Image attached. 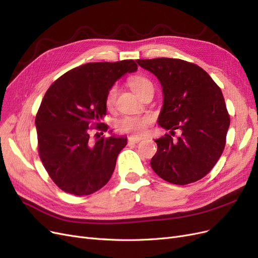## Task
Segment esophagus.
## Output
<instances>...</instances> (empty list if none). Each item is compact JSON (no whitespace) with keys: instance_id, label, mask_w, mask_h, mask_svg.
I'll return each instance as SVG.
<instances>
[{"instance_id":"34e87169","label":"esophagus","mask_w":258,"mask_h":258,"mask_svg":"<svg viewBox=\"0 0 258 258\" xmlns=\"http://www.w3.org/2000/svg\"><path fill=\"white\" fill-rule=\"evenodd\" d=\"M141 140H142L141 138L131 136V137H129V138H128V142H129V143H139L140 141H141Z\"/></svg>"}]
</instances>
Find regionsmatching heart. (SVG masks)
Wrapping results in <instances>:
<instances>
[{"label": "heart", "instance_id": "obj_1", "mask_svg": "<svg viewBox=\"0 0 258 258\" xmlns=\"http://www.w3.org/2000/svg\"><path fill=\"white\" fill-rule=\"evenodd\" d=\"M129 85L138 96L146 90L147 88L153 87V83L143 75H135L129 80ZM118 93V86L113 85L107 90L105 97V104L107 107H112L115 103V100ZM150 117H138V116H123L116 121L115 127L122 134L134 135L135 137H141L145 135L147 127L151 123Z\"/></svg>", "mask_w": 258, "mask_h": 258}]
</instances>
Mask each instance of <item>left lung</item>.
<instances>
[{
  "label": "left lung",
  "instance_id": "8db88e82",
  "mask_svg": "<svg viewBox=\"0 0 258 258\" xmlns=\"http://www.w3.org/2000/svg\"><path fill=\"white\" fill-rule=\"evenodd\" d=\"M140 67L157 76L163 92L158 123L181 132L155 140L157 153L151 167L165 181L190 184L213 169L226 144L230 116L221 88L199 66L174 58L137 60Z\"/></svg>",
  "mask_w": 258,
  "mask_h": 258
}]
</instances>
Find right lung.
Here are the masks:
<instances>
[{
  "mask_svg": "<svg viewBox=\"0 0 258 258\" xmlns=\"http://www.w3.org/2000/svg\"><path fill=\"white\" fill-rule=\"evenodd\" d=\"M135 60L90 62L70 70L46 91L35 117L37 150L44 168L61 190L76 196L96 192L110 181L126 138L101 137L108 129L105 97Z\"/></svg>",
  "mask_w": 258,
  "mask_h": 258,
  "instance_id": "obj_1",
  "label": "right lung"
}]
</instances>
